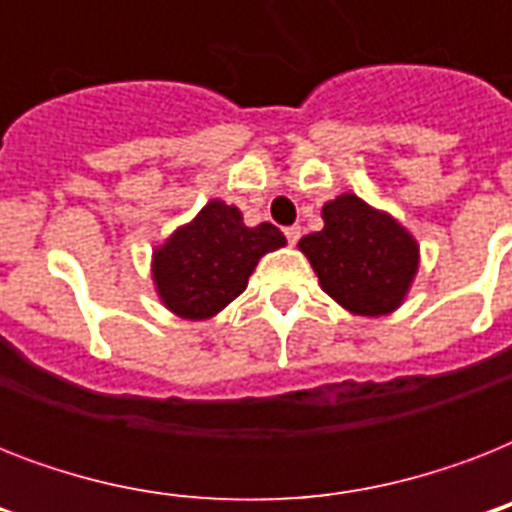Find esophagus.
Listing matches in <instances>:
<instances>
[{"label": "esophagus", "mask_w": 512, "mask_h": 512, "mask_svg": "<svg viewBox=\"0 0 512 512\" xmlns=\"http://www.w3.org/2000/svg\"><path fill=\"white\" fill-rule=\"evenodd\" d=\"M284 236H287L289 244H297V239H300V225H289V228H284Z\"/></svg>", "instance_id": "1"}]
</instances>
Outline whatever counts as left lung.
I'll use <instances>...</instances> for the list:
<instances>
[{"label": "left lung", "instance_id": "obj_1", "mask_svg": "<svg viewBox=\"0 0 512 512\" xmlns=\"http://www.w3.org/2000/svg\"><path fill=\"white\" fill-rule=\"evenodd\" d=\"M321 217L324 228L300 239L321 289L358 316L396 311L420 265L417 241L353 193L327 201Z\"/></svg>", "mask_w": 512, "mask_h": 512}]
</instances>
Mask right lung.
I'll return each instance as SVG.
<instances>
[{"label": "right lung", "instance_id": "1", "mask_svg": "<svg viewBox=\"0 0 512 512\" xmlns=\"http://www.w3.org/2000/svg\"><path fill=\"white\" fill-rule=\"evenodd\" d=\"M287 244L271 223L249 228L236 207L212 199L154 252L162 303L183 319H209L247 289L257 260Z\"/></svg>", "mask_w": 512, "mask_h": 512}]
</instances>
